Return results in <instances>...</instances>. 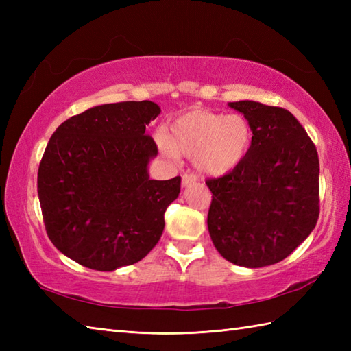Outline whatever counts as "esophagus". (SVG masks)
<instances>
[{
	"label": "esophagus",
	"mask_w": 351,
	"mask_h": 351,
	"mask_svg": "<svg viewBox=\"0 0 351 351\" xmlns=\"http://www.w3.org/2000/svg\"><path fill=\"white\" fill-rule=\"evenodd\" d=\"M195 181H196V176L195 175H187V173H185L182 176V187H187V185L193 184Z\"/></svg>",
	"instance_id": "esophagus-1"
}]
</instances>
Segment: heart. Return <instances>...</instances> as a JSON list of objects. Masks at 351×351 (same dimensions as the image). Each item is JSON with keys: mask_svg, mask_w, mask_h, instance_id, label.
I'll list each match as a JSON object with an SVG mask.
<instances>
[{"mask_svg": "<svg viewBox=\"0 0 351 351\" xmlns=\"http://www.w3.org/2000/svg\"><path fill=\"white\" fill-rule=\"evenodd\" d=\"M252 138V126L244 116L191 108L171 121L167 138L161 137L160 143L167 155L193 158L200 173L221 176L244 161Z\"/></svg>", "mask_w": 351, "mask_h": 351, "instance_id": "heart-1", "label": "heart"}]
</instances>
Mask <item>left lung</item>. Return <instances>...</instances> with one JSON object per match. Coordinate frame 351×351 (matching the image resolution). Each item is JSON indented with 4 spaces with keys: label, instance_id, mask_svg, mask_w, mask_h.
Listing matches in <instances>:
<instances>
[{
    "label": "left lung",
    "instance_id": "obj_1",
    "mask_svg": "<svg viewBox=\"0 0 351 351\" xmlns=\"http://www.w3.org/2000/svg\"><path fill=\"white\" fill-rule=\"evenodd\" d=\"M247 119L250 151L235 170L208 178V230L229 263L258 268L280 263L306 240L319 214V162L314 141L282 107L230 102Z\"/></svg>",
    "mask_w": 351,
    "mask_h": 351
}]
</instances>
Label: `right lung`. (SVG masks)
I'll return each mask as SVG.
<instances>
[{
	"label": "right lung",
	"instance_id": "add662e5",
	"mask_svg": "<svg viewBox=\"0 0 351 351\" xmlns=\"http://www.w3.org/2000/svg\"><path fill=\"white\" fill-rule=\"evenodd\" d=\"M151 101L88 108L49 138L37 171L51 243L92 270L113 271L143 259L158 243L164 213L180 196L181 176L149 180L158 154L146 126L160 114Z\"/></svg>",
	"mask_w": 351,
	"mask_h": 351
}]
</instances>
